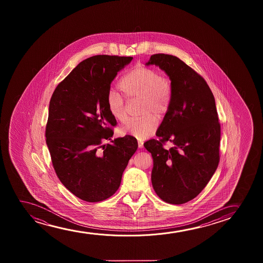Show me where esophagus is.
I'll use <instances>...</instances> for the list:
<instances>
[{"label":"esophagus","mask_w":263,"mask_h":263,"mask_svg":"<svg viewBox=\"0 0 263 263\" xmlns=\"http://www.w3.org/2000/svg\"><path fill=\"white\" fill-rule=\"evenodd\" d=\"M143 146H144V144L142 143V142H138V148H143Z\"/></svg>","instance_id":"obj_1"}]
</instances>
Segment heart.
Segmentation results:
<instances>
[{
    "mask_svg": "<svg viewBox=\"0 0 263 263\" xmlns=\"http://www.w3.org/2000/svg\"><path fill=\"white\" fill-rule=\"evenodd\" d=\"M119 88L127 100H140L141 119H131L123 125L119 132L138 140H144L155 134L158 126L156 119H163L169 112L173 86L167 77L150 67L133 69L123 77ZM107 105L112 118L123 122L126 119V109L122 96L115 90L107 95Z\"/></svg>",
    "mask_w": 263,
    "mask_h": 263,
    "instance_id": "obj_1",
    "label": "heart"
}]
</instances>
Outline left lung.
I'll use <instances>...</instances> for the list:
<instances>
[{
	"instance_id": "8db88e82",
	"label": "left lung",
	"mask_w": 263,
	"mask_h": 263,
	"mask_svg": "<svg viewBox=\"0 0 263 263\" xmlns=\"http://www.w3.org/2000/svg\"><path fill=\"white\" fill-rule=\"evenodd\" d=\"M169 76L173 97L169 112L156 131L160 140L144 143L154 160L152 184L163 201L180 205L196 198L209 183L219 162L221 128L216 101L203 77L171 54L151 55ZM171 141L168 151L162 144Z\"/></svg>"
}]
</instances>
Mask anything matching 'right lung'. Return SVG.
I'll return each mask as SVG.
<instances>
[{
    "label": "right lung",
    "mask_w": 263,
    "mask_h": 263,
    "mask_svg": "<svg viewBox=\"0 0 263 263\" xmlns=\"http://www.w3.org/2000/svg\"><path fill=\"white\" fill-rule=\"evenodd\" d=\"M132 59L107 54L87 58L51 97L46 138L52 163L63 185L84 201L111 197L137 151V139L130 136L102 144L111 140L117 124L107 105L110 84Z\"/></svg>",
    "instance_id": "right-lung-1"
}]
</instances>
